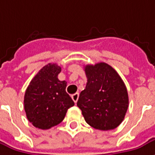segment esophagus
I'll return each instance as SVG.
<instances>
[{
	"label": "esophagus",
	"mask_w": 155,
	"mask_h": 155,
	"mask_svg": "<svg viewBox=\"0 0 155 155\" xmlns=\"http://www.w3.org/2000/svg\"><path fill=\"white\" fill-rule=\"evenodd\" d=\"M72 99H73V101L76 104L77 103V101H78V98H79V93H74V94H73L72 95Z\"/></svg>",
	"instance_id": "1"
}]
</instances>
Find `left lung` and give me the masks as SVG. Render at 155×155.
<instances>
[{
    "instance_id": "obj_1",
    "label": "left lung",
    "mask_w": 155,
    "mask_h": 155,
    "mask_svg": "<svg viewBox=\"0 0 155 155\" xmlns=\"http://www.w3.org/2000/svg\"><path fill=\"white\" fill-rule=\"evenodd\" d=\"M86 89L81 92L77 106L85 120L93 128L113 130L123 121L129 98L119 74L105 63L85 66Z\"/></svg>"
}]
</instances>
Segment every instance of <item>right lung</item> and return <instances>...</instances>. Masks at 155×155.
Instances as JSON below:
<instances>
[{"mask_svg":"<svg viewBox=\"0 0 155 155\" xmlns=\"http://www.w3.org/2000/svg\"><path fill=\"white\" fill-rule=\"evenodd\" d=\"M60 72V66L48 64L36 74L25 91L26 116L36 128L47 130L58 125L67 110L74 105L65 90L67 82L58 78Z\"/></svg>","mask_w":155,"mask_h":155,"instance_id":"obj_1","label":"right lung"}]
</instances>
